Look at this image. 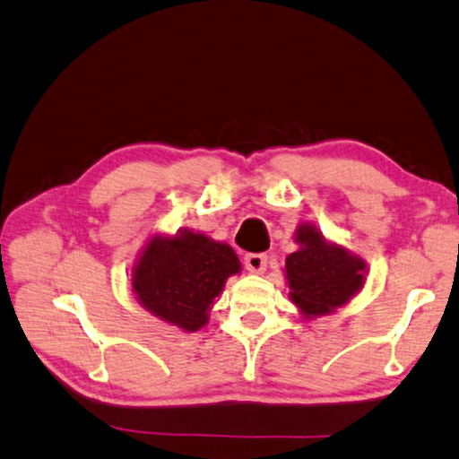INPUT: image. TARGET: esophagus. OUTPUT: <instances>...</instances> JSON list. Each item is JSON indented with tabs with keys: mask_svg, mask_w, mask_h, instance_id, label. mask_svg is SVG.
I'll list each match as a JSON object with an SVG mask.
<instances>
[{
	"mask_svg": "<svg viewBox=\"0 0 459 459\" xmlns=\"http://www.w3.org/2000/svg\"><path fill=\"white\" fill-rule=\"evenodd\" d=\"M244 264H246V270L249 273H264L267 267V255L265 254H249V255H246Z\"/></svg>",
	"mask_w": 459,
	"mask_h": 459,
	"instance_id": "34e87169",
	"label": "esophagus"
}]
</instances>
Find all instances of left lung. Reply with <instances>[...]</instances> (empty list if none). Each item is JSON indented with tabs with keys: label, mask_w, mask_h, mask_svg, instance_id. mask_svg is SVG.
Here are the masks:
<instances>
[{
	"label": "left lung",
	"mask_w": 459,
	"mask_h": 459,
	"mask_svg": "<svg viewBox=\"0 0 459 459\" xmlns=\"http://www.w3.org/2000/svg\"><path fill=\"white\" fill-rule=\"evenodd\" d=\"M298 252L285 257L290 299L304 317L332 314L364 288L368 265L348 249L330 244L311 223L296 230Z\"/></svg>",
	"instance_id": "1"
}]
</instances>
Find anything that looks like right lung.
Returning a JSON list of instances; mask_svg holds the SVG:
<instances>
[{
    "mask_svg": "<svg viewBox=\"0 0 459 459\" xmlns=\"http://www.w3.org/2000/svg\"><path fill=\"white\" fill-rule=\"evenodd\" d=\"M239 272V259L228 244L189 230L176 236L155 233L134 265L132 290L152 316L192 333L207 324L213 299Z\"/></svg>",
    "mask_w": 459,
    "mask_h": 459,
    "instance_id": "1",
    "label": "right lung"
}]
</instances>
